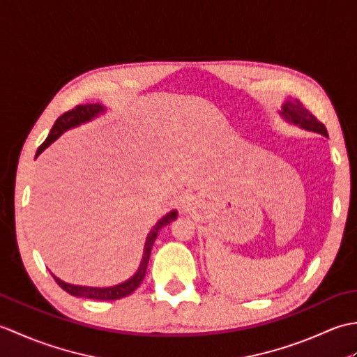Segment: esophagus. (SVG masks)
Wrapping results in <instances>:
<instances>
[{"label": "esophagus", "mask_w": 357, "mask_h": 357, "mask_svg": "<svg viewBox=\"0 0 357 357\" xmlns=\"http://www.w3.org/2000/svg\"><path fill=\"white\" fill-rule=\"evenodd\" d=\"M190 206H192V199L188 198V196H185V198L183 199V207L188 210V207H190Z\"/></svg>", "instance_id": "1"}]
</instances>
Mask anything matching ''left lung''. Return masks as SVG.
Segmentation results:
<instances>
[{"instance_id": "1", "label": "left lung", "mask_w": 357, "mask_h": 357, "mask_svg": "<svg viewBox=\"0 0 357 357\" xmlns=\"http://www.w3.org/2000/svg\"><path fill=\"white\" fill-rule=\"evenodd\" d=\"M280 115H282V118L288 121L290 124L299 126L301 128H305V130H310V132H316L324 136H328L325 126L314 115H312V112L307 110L298 100H288L282 105V112H280Z\"/></svg>"}]
</instances>
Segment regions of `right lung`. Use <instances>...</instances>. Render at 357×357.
Segmentation results:
<instances>
[{
    "label": "right lung",
    "instance_id": "obj_1",
    "mask_svg": "<svg viewBox=\"0 0 357 357\" xmlns=\"http://www.w3.org/2000/svg\"><path fill=\"white\" fill-rule=\"evenodd\" d=\"M104 110L105 109L102 107L101 104H81V105H77L75 109L63 113V115L55 121V124H53L47 138H45V141L41 144L40 147H38L36 156L43 153V151L47 149L53 141H56L66 130H69V128H73V127H78L79 124L89 123V121H92L93 118L100 116L101 113H104ZM176 216H178V211L172 210L170 213H167L164 218L159 219V221L155 224L153 229L150 230V233L147 234L146 244H144V255H142V259H141V264H139V268L130 279H127L126 282H121V284L113 285V287H102V288H100V287H82V285L67 284V282H64V280L56 278L55 275H52V276L64 291H67L72 296H77V298H87V299H96V301H116V299H121V298H126V296L132 294L136 290V288L141 285L144 276H146L151 247H153V242L158 236L159 230H161L162 227H165L167 224H170L172 221H174Z\"/></svg>",
    "mask_w": 357,
    "mask_h": 357
}]
</instances>
